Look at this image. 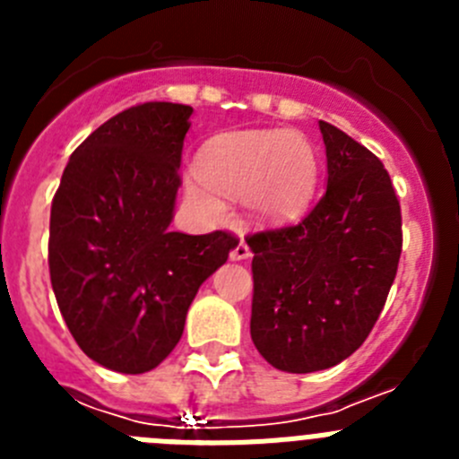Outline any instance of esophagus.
I'll return each mask as SVG.
<instances>
[{
    "label": "esophagus",
    "instance_id": "esophagus-1",
    "mask_svg": "<svg viewBox=\"0 0 459 459\" xmlns=\"http://www.w3.org/2000/svg\"><path fill=\"white\" fill-rule=\"evenodd\" d=\"M230 257H232L234 262H243V259H248V257H250L248 243H246V241H238L237 246H234L232 253H230Z\"/></svg>",
    "mask_w": 459,
    "mask_h": 459
}]
</instances>
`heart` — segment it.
Returning a JSON list of instances; mask_svg holds the SVG:
<instances>
[{
  "label": "heart",
  "mask_w": 459,
  "mask_h": 459,
  "mask_svg": "<svg viewBox=\"0 0 459 459\" xmlns=\"http://www.w3.org/2000/svg\"><path fill=\"white\" fill-rule=\"evenodd\" d=\"M319 160L306 135L296 131H246L206 144L186 195L206 216H222L225 197H243L259 222L294 221L317 190Z\"/></svg>",
  "instance_id": "1"
}]
</instances>
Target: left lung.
Listing matches in <instances>:
<instances>
[{
	"mask_svg": "<svg viewBox=\"0 0 459 459\" xmlns=\"http://www.w3.org/2000/svg\"><path fill=\"white\" fill-rule=\"evenodd\" d=\"M328 184L299 225L248 237L250 335L271 366L326 370L366 342L403 253V216L379 158L319 121Z\"/></svg>",
	"mask_w": 459,
	"mask_h": 459,
	"instance_id": "1",
	"label": "left lung"
}]
</instances>
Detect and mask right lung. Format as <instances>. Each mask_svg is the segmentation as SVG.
<instances>
[{"mask_svg":"<svg viewBox=\"0 0 459 459\" xmlns=\"http://www.w3.org/2000/svg\"><path fill=\"white\" fill-rule=\"evenodd\" d=\"M193 108L142 103L73 152L50 211L52 290L80 350L142 375L184 333L200 285L230 257V232L169 230Z\"/></svg>","mask_w":459,"mask_h":459,"instance_id":"right-lung-1","label":"right lung"}]
</instances>
